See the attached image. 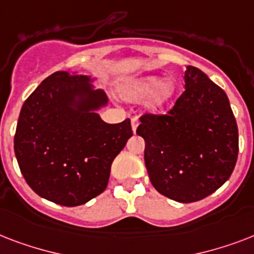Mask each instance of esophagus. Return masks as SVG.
<instances>
[{
  "mask_svg": "<svg viewBox=\"0 0 254 254\" xmlns=\"http://www.w3.org/2000/svg\"><path fill=\"white\" fill-rule=\"evenodd\" d=\"M137 127H138V119H137V117H133V119H131V129H133L134 133L135 130H137Z\"/></svg>",
  "mask_w": 254,
  "mask_h": 254,
  "instance_id": "34e87169",
  "label": "esophagus"
}]
</instances>
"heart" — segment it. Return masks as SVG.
<instances>
[{"mask_svg": "<svg viewBox=\"0 0 254 254\" xmlns=\"http://www.w3.org/2000/svg\"><path fill=\"white\" fill-rule=\"evenodd\" d=\"M177 92L173 79H165L158 75H143L125 81L120 87V95L130 103L146 100V108L150 112H159L166 107Z\"/></svg>", "mask_w": 254, "mask_h": 254, "instance_id": "b5f03b06", "label": "heart"}]
</instances>
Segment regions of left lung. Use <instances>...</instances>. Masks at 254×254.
I'll use <instances>...</instances> for the list:
<instances>
[{
	"mask_svg": "<svg viewBox=\"0 0 254 254\" xmlns=\"http://www.w3.org/2000/svg\"><path fill=\"white\" fill-rule=\"evenodd\" d=\"M186 91L167 116L145 115V165L159 193L179 203L204 199L228 181L239 130L228 96L201 69L187 65Z\"/></svg>",
	"mask_w": 254,
	"mask_h": 254,
	"instance_id": "left-lung-1",
	"label": "left lung"
}]
</instances>
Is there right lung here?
I'll return each mask as SVG.
<instances>
[{
    "mask_svg": "<svg viewBox=\"0 0 254 254\" xmlns=\"http://www.w3.org/2000/svg\"><path fill=\"white\" fill-rule=\"evenodd\" d=\"M97 77L57 71L22 105L14 151L27 185L41 197L81 205L107 189L113 159L133 135L130 120L107 124Z\"/></svg>",
    "mask_w": 254,
    "mask_h": 254,
    "instance_id": "add662e5",
    "label": "right lung"
}]
</instances>
